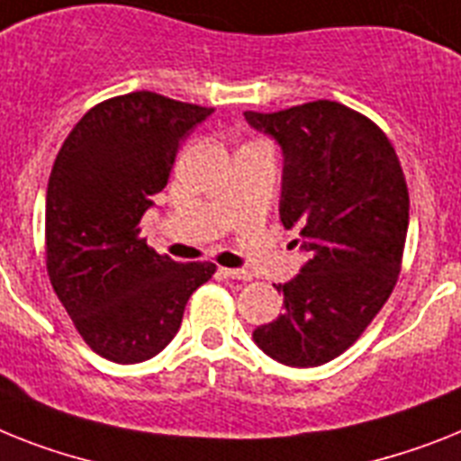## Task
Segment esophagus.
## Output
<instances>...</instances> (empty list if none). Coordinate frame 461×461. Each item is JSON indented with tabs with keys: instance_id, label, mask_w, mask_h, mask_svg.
<instances>
[{
	"instance_id": "obj_1",
	"label": "esophagus",
	"mask_w": 461,
	"mask_h": 461,
	"mask_svg": "<svg viewBox=\"0 0 461 461\" xmlns=\"http://www.w3.org/2000/svg\"><path fill=\"white\" fill-rule=\"evenodd\" d=\"M220 272L227 278H234V281H250L253 278V274L249 269H220Z\"/></svg>"
}]
</instances>
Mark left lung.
I'll list each match as a JSON object with an SVG mask.
<instances>
[{"label":"left lung","instance_id":"obj_1","mask_svg":"<svg viewBox=\"0 0 461 461\" xmlns=\"http://www.w3.org/2000/svg\"><path fill=\"white\" fill-rule=\"evenodd\" d=\"M243 117L284 152L278 215L285 230H300L309 255L295 278L276 285L284 314L255 328L253 339L284 366H323L349 349L392 295L408 234V185L389 138L339 103Z\"/></svg>","mask_w":461,"mask_h":461}]
</instances>
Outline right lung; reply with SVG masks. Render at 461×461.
Returning a JSON list of instances; mask_svg holds the SVG:
<instances>
[{"mask_svg":"<svg viewBox=\"0 0 461 461\" xmlns=\"http://www.w3.org/2000/svg\"><path fill=\"white\" fill-rule=\"evenodd\" d=\"M135 91L79 119L46 189V269L84 342L114 363H140L176 338L189 295L212 262H176L140 239L152 196L168 183L180 142L211 117Z\"/></svg>","mask_w":461,"mask_h":461,"instance_id":"obj_1","label":"right lung"}]
</instances>
